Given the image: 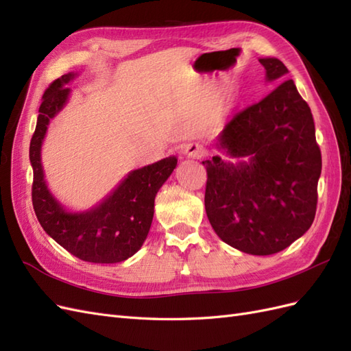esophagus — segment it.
<instances>
[{"label": "esophagus", "mask_w": 351, "mask_h": 351, "mask_svg": "<svg viewBox=\"0 0 351 351\" xmlns=\"http://www.w3.org/2000/svg\"><path fill=\"white\" fill-rule=\"evenodd\" d=\"M184 152L185 156L190 158H203L206 154H208V149H206V147H203L202 143L193 142V143H188Z\"/></svg>", "instance_id": "34e87169"}]
</instances>
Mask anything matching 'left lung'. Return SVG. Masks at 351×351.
I'll return each mask as SVG.
<instances>
[{
    "mask_svg": "<svg viewBox=\"0 0 351 351\" xmlns=\"http://www.w3.org/2000/svg\"><path fill=\"white\" fill-rule=\"evenodd\" d=\"M259 62L268 82L287 74L276 58ZM217 147L241 160L203 161L206 213L222 241L250 255H273L311 227L322 154L311 110L292 80L232 117Z\"/></svg>",
    "mask_w": 351,
    "mask_h": 351,
    "instance_id": "left-lung-1",
    "label": "left lung"
}]
</instances>
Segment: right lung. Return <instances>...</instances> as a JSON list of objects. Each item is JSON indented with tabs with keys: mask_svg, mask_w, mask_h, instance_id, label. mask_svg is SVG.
Listing matches in <instances>:
<instances>
[{
	"mask_svg": "<svg viewBox=\"0 0 351 351\" xmlns=\"http://www.w3.org/2000/svg\"><path fill=\"white\" fill-rule=\"evenodd\" d=\"M75 77L69 73L55 80L43 95L37 128L29 145L34 170L32 204L41 227L69 254L95 264H114L130 258L145 241L154 217V199L176 167V157L133 170L124 181L97 204L82 213L65 210L44 181L41 145L47 125L69 96L66 84Z\"/></svg>",
	"mask_w": 351,
	"mask_h": 351,
	"instance_id": "add662e5",
	"label": "right lung"
}]
</instances>
